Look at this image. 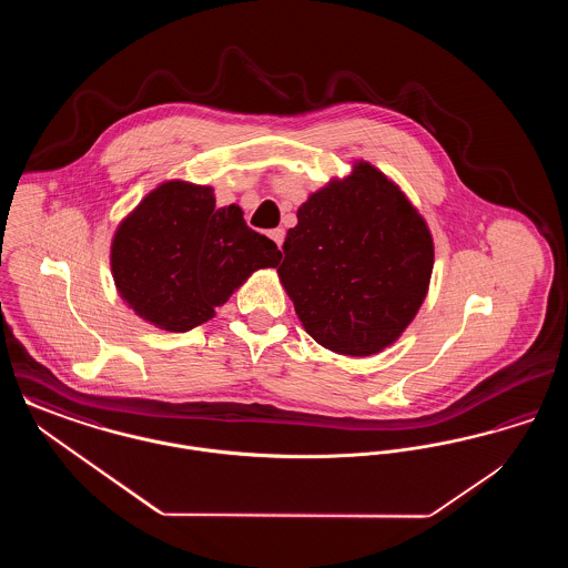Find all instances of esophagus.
I'll list each match as a JSON object with an SVG mask.
<instances>
[{
  "label": "esophagus",
  "mask_w": 568,
  "mask_h": 568,
  "mask_svg": "<svg viewBox=\"0 0 568 568\" xmlns=\"http://www.w3.org/2000/svg\"><path fill=\"white\" fill-rule=\"evenodd\" d=\"M271 239L274 243L278 244V248H281V246H283V241H285V230H283V227L271 230Z\"/></svg>",
  "instance_id": "34e87169"
}]
</instances>
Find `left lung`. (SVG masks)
<instances>
[{
	"label": "left lung",
	"instance_id": "8db88e82",
	"mask_svg": "<svg viewBox=\"0 0 568 568\" xmlns=\"http://www.w3.org/2000/svg\"><path fill=\"white\" fill-rule=\"evenodd\" d=\"M276 268L297 320L325 349L353 357L394 345L428 296L434 241L422 213L364 160L297 209Z\"/></svg>",
	"mask_w": 568,
	"mask_h": 568
}]
</instances>
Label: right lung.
Segmentation results:
<instances>
[{
  "instance_id": "add662e5",
  "label": "right lung",
  "mask_w": 568,
  "mask_h": 568,
  "mask_svg": "<svg viewBox=\"0 0 568 568\" xmlns=\"http://www.w3.org/2000/svg\"><path fill=\"white\" fill-rule=\"evenodd\" d=\"M215 206L213 187L172 179L116 225L110 272L116 294L142 322L193 329L213 320L253 272L278 266V246L244 223L241 206Z\"/></svg>"
}]
</instances>
